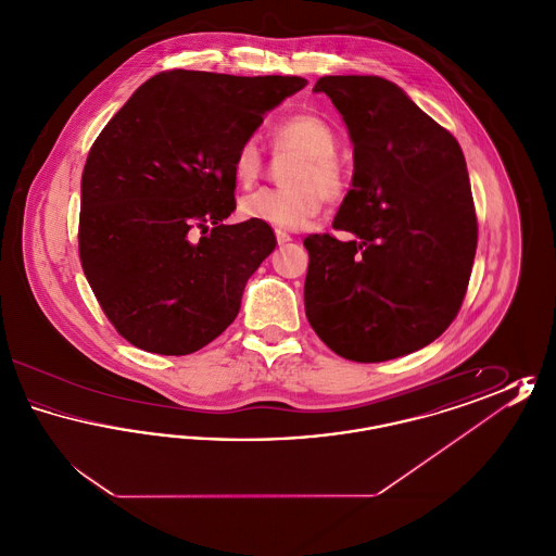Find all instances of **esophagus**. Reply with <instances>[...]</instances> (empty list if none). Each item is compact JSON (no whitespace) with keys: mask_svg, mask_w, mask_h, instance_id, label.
Listing matches in <instances>:
<instances>
[{"mask_svg":"<svg viewBox=\"0 0 556 556\" xmlns=\"http://www.w3.org/2000/svg\"><path fill=\"white\" fill-rule=\"evenodd\" d=\"M275 236H277V243H279V245H286V243H290L291 241L290 233H286V231H275Z\"/></svg>","mask_w":556,"mask_h":556,"instance_id":"obj_1","label":"esophagus"}]
</instances>
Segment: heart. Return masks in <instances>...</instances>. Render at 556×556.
Segmentation results:
<instances>
[{
    "label": "heart",
    "mask_w": 556,
    "mask_h": 556,
    "mask_svg": "<svg viewBox=\"0 0 556 556\" xmlns=\"http://www.w3.org/2000/svg\"><path fill=\"white\" fill-rule=\"evenodd\" d=\"M273 146L290 150L302 160L291 170V187H265L248 193L239 202V214L248 220H261L277 229H300L323 211L325 198L344 195L348 179L336 156L338 132L315 112H300L281 121L273 129ZM263 170V154L254 139H245L233 160V175L241 186H250Z\"/></svg>",
    "instance_id": "heart-1"
}]
</instances>
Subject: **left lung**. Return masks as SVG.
Returning a JSON list of instances; mask_svg holds the SVG:
<instances>
[{"label": "left lung", "instance_id": "8db88e82", "mask_svg": "<svg viewBox=\"0 0 556 556\" xmlns=\"http://www.w3.org/2000/svg\"><path fill=\"white\" fill-rule=\"evenodd\" d=\"M313 91L331 98L354 146L352 189L333 218L354 239H304L306 317L348 361L417 352L456 317L476 258L463 150L392 80L336 75Z\"/></svg>", "mask_w": 556, "mask_h": 556}]
</instances>
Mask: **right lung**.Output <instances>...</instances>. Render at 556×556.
<instances>
[{"mask_svg":"<svg viewBox=\"0 0 556 556\" xmlns=\"http://www.w3.org/2000/svg\"><path fill=\"white\" fill-rule=\"evenodd\" d=\"M302 77L168 71L146 80L100 132L80 179L79 254L116 331L191 354L238 317L248 279L275 250L236 211L233 160Z\"/></svg>","mask_w":556,"mask_h":556,"instance_id":"add662e5","label":"right lung"}]
</instances>
